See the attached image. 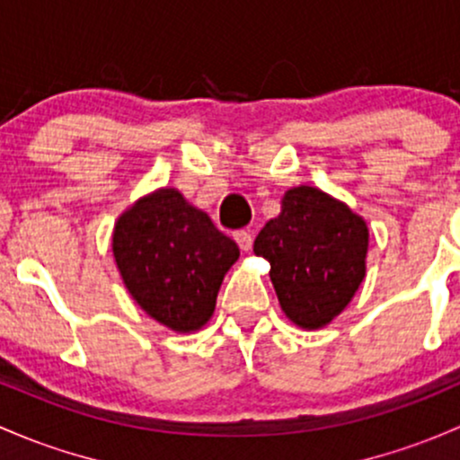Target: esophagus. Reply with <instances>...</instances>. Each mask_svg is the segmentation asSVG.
I'll return each mask as SVG.
<instances>
[{"mask_svg":"<svg viewBox=\"0 0 460 460\" xmlns=\"http://www.w3.org/2000/svg\"><path fill=\"white\" fill-rule=\"evenodd\" d=\"M234 240L238 243L240 251H244V253L246 251H251V246H253V235H251L249 231H235Z\"/></svg>","mask_w":460,"mask_h":460,"instance_id":"34e87169","label":"esophagus"}]
</instances>
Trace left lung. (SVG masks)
<instances>
[{"label":"left lung","instance_id":"8db88e82","mask_svg":"<svg viewBox=\"0 0 460 460\" xmlns=\"http://www.w3.org/2000/svg\"><path fill=\"white\" fill-rule=\"evenodd\" d=\"M270 264L284 315L317 331L340 315L366 278L368 226L344 202L317 187H293L282 211L253 244Z\"/></svg>","mask_w":460,"mask_h":460}]
</instances>
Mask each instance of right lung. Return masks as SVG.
Returning <instances> with one entry per match:
<instances>
[{
	"mask_svg": "<svg viewBox=\"0 0 460 460\" xmlns=\"http://www.w3.org/2000/svg\"><path fill=\"white\" fill-rule=\"evenodd\" d=\"M112 251L134 302L176 332L200 331L238 244L176 190H158L116 220Z\"/></svg>",
	"mask_w": 460,
	"mask_h": 460,
	"instance_id": "add662e5",
	"label": "right lung"
}]
</instances>
